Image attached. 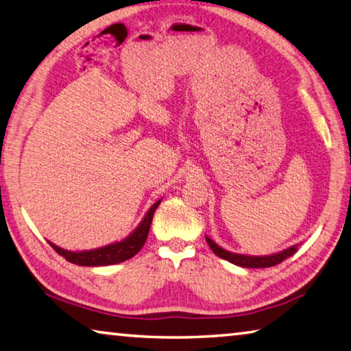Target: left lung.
<instances>
[{
  "instance_id": "1",
  "label": "left lung",
  "mask_w": 351,
  "mask_h": 351,
  "mask_svg": "<svg viewBox=\"0 0 351 351\" xmlns=\"http://www.w3.org/2000/svg\"><path fill=\"white\" fill-rule=\"evenodd\" d=\"M207 245L210 246V249L213 251V254L218 255L219 258L228 260L230 263H234L237 266H243V268H269V266H276L283 261L287 257H291L297 249L295 246L287 249V251L278 252L274 255H266V257H249V255H241V254H232L224 251L223 247H219L217 243H213L210 239L206 237Z\"/></svg>"
}]
</instances>
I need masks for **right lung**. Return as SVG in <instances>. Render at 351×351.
I'll use <instances>...</instances> for the list:
<instances>
[{
    "label": "right lung",
    "mask_w": 351,
    "mask_h": 351,
    "mask_svg": "<svg viewBox=\"0 0 351 351\" xmlns=\"http://www.w3.org/2000/svg\"><path fill=\"white\" fill-rule=\"evenodd\" d=\"M158 206H159V201L150 207V210H148L145 218L142 219V223L138 226V229H136L132 235L127 237L123 241L112 243V245H108L105 247L93 249V251H83V252L64 251V249L52 245V243H49V245L54 247L58 254L63 255L64 258L74 265L105 266V265L121 263V261L132 258L133 255L138 254L141 251V247L144 246V243L148 237V230H150V226H152L153 213L158 209Z\"/></svg>",
    "instance_id": "1"
}]
</instances>
